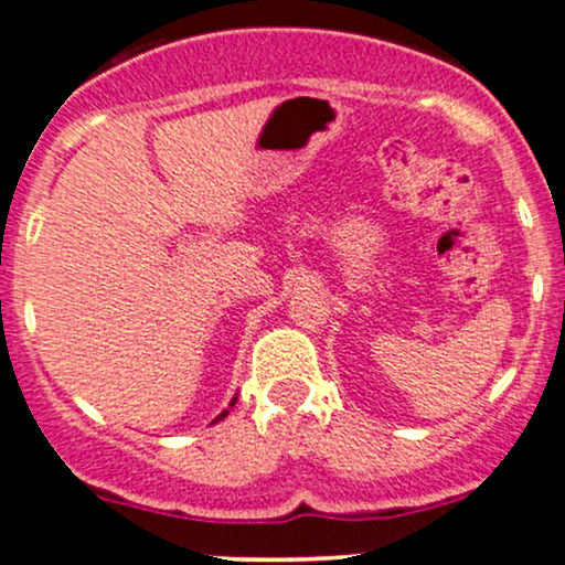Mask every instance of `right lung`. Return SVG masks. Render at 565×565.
I'll return each mask as SVG.
<instances>
[{
  "label": "right lung",
  "mask_w": 565,
  "mask_h": 565,
  "mask_svg": "<svg viewBox=\"0 0 565 565\" xmlns=\"http://www.w3.org/2000/svg\"><path fill=\"white\" fill-rule=\"evenodd\" d=\"M233 404H236V398H233V401H231V406H233ZM225 417H228V408H225V412H223V414H220V417L215 419V423H220V419H225Z\"/></svg>",
  "instance_id": "add662e5"
}]
</instances>
